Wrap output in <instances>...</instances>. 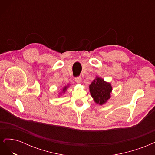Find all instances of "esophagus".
Masks as SVG:
<instances>
[{
  "label": "esophagus",
  "mask_w": 155,
  "mask_h": 155,
  "mask_svg": "<svg viewBox=\"0 0 155 155\" xmlns=\"http://www.w3.org/2000/svg\"><path fill=\"white\" fill-rule=\"evenodd\" d=\"M75 81L78 83H80L81 82V77H78L75 78Z\"/></svg>",
  "instance_id": "esophagus-1"
}]
</instances>
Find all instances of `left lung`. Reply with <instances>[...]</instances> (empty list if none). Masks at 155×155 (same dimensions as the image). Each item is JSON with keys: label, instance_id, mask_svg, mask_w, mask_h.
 I'll list each match as a JSON object with an SVG mask.
<instances>
[{"label": "left lung", "instance_id": "left-lung-1", "mask_svg": "<svg viewBox=\"0 0 155 155\" xmlns=\"http://www.w3.org/2000/svg\"><path fill=\"white\" fill-rule=\"evenodd\" d=\"M88 87L91 95L96 104L103 105L111 97L112 91L111 83L105 81L99 76H96Z\"/></svg>", "mask_w": 155, "mask_h": 155}]
</instances>
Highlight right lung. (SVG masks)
Listing matches in <instances>:
<instances>
[{"instance_id": "add662e5", "label": "right lung", "mask_w": 155, "mask_h": 155, "mask_svg": "<svg viewBox=\"0 0 155 155\" xmlns=\"http://www.w3.org/2000/svg\"><path fill=\"white\" fill-rule=\"evenodd\" d=\"M69 84H67V85H65V86H64L63 87V88H62V90H61V92L60 93H59V95H58V96H61L63 94H64L65 93V92H66L67 91V89H68V88L69 87Z\"/></svg>"}]
</instances>
